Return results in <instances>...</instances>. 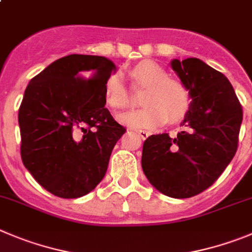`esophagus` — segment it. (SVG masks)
<instances>
[{"mask_svg": "<svg viewBox=\"0 0 252 252\" xmlns=\"http://www.w3.org/2000/svg\"><path fill=\"white\" fill-rule=\"evenodd\" d=\"M136 133H138V136H140L142 140H146V138L150 136V132H147V131L145 130H136Z\"/></svg>", "mask_w": 252, "mask_h": 252, "instance_id": "1", "label": "esophagus"}]
</instances>
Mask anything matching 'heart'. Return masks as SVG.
<instances>
[{"mask_svg": "<svg viewBox=\"0 0 252 252\" xmlns=\"http://www.w3.org/2000/svg\"><path fill=\"white\" fill-rule=\"evenodd\" d=\"M133 86L145 87L141 96L144 107L120 117L135 128H154L166 121L179 122L190 108V92L182 82L168 77L162 66L150 60L138 62L128 72ZM106 103L114 110L131 107L130 92L117 73L111 75L105 84Z\"/></svg>", "mask_w": 252, "mask_h": 252, "instance_id": "heart-1", "label": "heart"}]
</instances>
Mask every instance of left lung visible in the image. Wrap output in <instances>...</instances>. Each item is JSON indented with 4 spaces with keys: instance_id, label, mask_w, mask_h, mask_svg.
I'll return each instance as SVG.
<instances>
[{
    "instance_id": "left-lung-1",
    "label": "left lung",
    "mask_w": 252,
    "mask_h": 252,
    "mask_svg": "<svg viewBox=\"0 0 252 252\" xmlns=\"http://www.w3.org/2000/svg\"><path fill=\"white\" fill-rule=\"evenodd\" d=\"M171 66L192 98L177 136L151 135L142 147V170L163 195L188 198L209 189L239 146L242 107L223 73L198 59Z\"/></svg>"
}]
</instances>
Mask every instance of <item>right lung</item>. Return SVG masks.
Segmentation results:
<instances>
[{"instance_id": "1", "label": "right lung", "mask_w": 252, "mask_h": 252, "mask_svg": "<svg viewBox=\"0 0 252 252\" xmlns=\"http://www.w3.org/2000/svg\"><path fill=\"white\" fill-rule=\"evenodd\" d=\"M115 64L101 56L70 55L30 81L18 110L21 158L48 192L77 198L107 171L124 126L105 107Z\"/></svg>"}]
</instances>
